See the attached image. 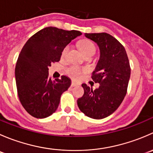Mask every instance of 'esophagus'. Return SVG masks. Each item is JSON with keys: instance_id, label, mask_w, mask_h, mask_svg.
<instances>
[{"instance_id": "esophagus-1", "label": "esophagus", "mask_w": 153, "mask_h": 153, "mask_svg": "<svg viewBox=\"0 0 153 153\" xmlns=\"http://www.w3.org/2000/svg\"><path fill=\"white\" fill-rule=\"evenodd\" d=\"M78 86V84H77L76 83H75V82L71 83V86H72V87H75V86Z\"/></svg>"}]
</instances>
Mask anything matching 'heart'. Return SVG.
<instances>
[{"label": "heart", "instance_id": "obj_1", "mask_svg": "<svg viewBox=\"0 0 153 153\" xmlns=\"http://www.w3.org/2000/svg\"><path fill=\"white\" fill-rule=\"evenodd\" d=\"M78 47L85 56L89 55H94L96 51V47L92 41L89 39L81 40L78 43ZM69 50V46L67 45L63 49L61 52V58H64L67 55L68 52ZM86 69L84 68L78 67L77 66H70L66 69V73L69 78L74 80H78L82 76L83 74L86 73Z\"/></svg>", "mask_w": 153, "mask_h": 153}]
</instances>
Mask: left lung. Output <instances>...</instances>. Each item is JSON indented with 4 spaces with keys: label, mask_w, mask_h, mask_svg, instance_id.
Instances as JSON below:
<instances>
[{
    "label": "left lung",
    "mask_w": 153,
    "mask_h": 153,
    "mask_svg": "<svg viewBox=\"0 0 153 153\" xmlns=\"http://www.w3.org/2000/svg\"><path fill=\"white\" fill-rule=\"evenodd\" d=\"M97 43L101 56L92 74L98 89L83 84L84 94L77 103L80 110L94 119H102L113 113L124 100L130 77V66L124 46L109 34L85 33Z\"/></svg>",
    "instance_id": "1"
}]
</instances>
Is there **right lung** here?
Segmentation results:
<instances>
[{
  "label": "right lung",
  "instance_id": "right-lung-1",
  "mask_svg": "<svg viewBox=\"0 0 153 153\" xmlns=\"http://www.w3.org/2000/svg\"><path fill=\"white\" fill-rule=\"evenodd\" d=\"M81 34L46 27L32 35L22 48L15 66V81L20 101L32 116L47 118L58 109L71 81L64 75L61 79L51 80L49 67L60 61L63 49Z\"/></svg>",
  "mask_w": 153,
  "mask_h": 153
}]
</instances>
